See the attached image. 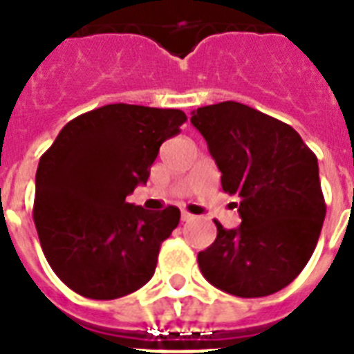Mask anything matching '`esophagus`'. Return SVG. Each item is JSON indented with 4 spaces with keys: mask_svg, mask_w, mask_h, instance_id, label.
I'll list each match as a JSON object with an SVG mask.
<instances>
[{
    "mask_svg": "<svg viewBox=\"0 0 354 354\" xmlns=\"http://www.w3.org/2000/svg\"><path fill=\"white\" fill-rule=\"evenodd\" d=\"M189 221H193V215L187 213V211H182V222H189Z\"/></svg>",
    "mask_w": 354,
    "mask_h": 354,
    "instance_id": "1",
    "label": "esophagus"
}]
</instances>
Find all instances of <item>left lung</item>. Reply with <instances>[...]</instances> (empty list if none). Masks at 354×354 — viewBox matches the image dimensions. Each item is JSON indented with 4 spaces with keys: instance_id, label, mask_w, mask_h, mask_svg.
Listing matches in <instances>:
<instances>
[{
    "instance_id": "1",
    "label": "left lung",
    "mask_w": 354,
    "mask_h": 354,
    "mask_svg": "<svg viewBox=\"0 0 354 354\" xmlns=\"http://www.w3.org/2000/svg\"><path fill=\"white\" fill-rule=\"evenodd\" d=\"M191 122L242 218L236 230L215 221V242L198 253L200 272L233 296L279 292L313 257L324 226L318 158L290 124L241 102L198 108Z\"/></svg>"
}]
</instances>
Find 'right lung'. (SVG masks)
<instances>
[{
	"mask_svg": "<svg viewBox=\"0 0 354 354\" xmlns=\"http://www.w3.org/2000/svg\"><path fill=\"white\" fill-rule=\"evenodd\" d=\"M185 121L182 110L106 104L71 119L44 152L32 218L47 263L73 292L118 299L154 275L180 209L147 211L127 196Z\"/></svg>",
	"mask_w": 354,
	"mask_h": 354,
	"instance_id": "right-lung-1",
	"label": "right lung"
}]
</instances>
